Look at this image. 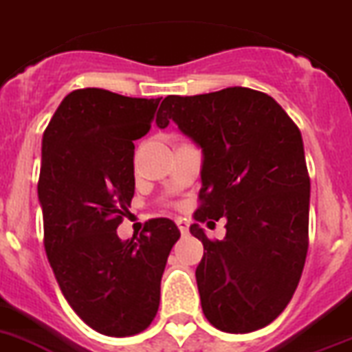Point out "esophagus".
Here are the masks:
<instances>
[{
  "label": "esophagus",
  "mask_w": 352,
  "mask_h": 352,
  "mask_svg": "<svg viewBox=\"0 0 352 352\" xmlns=\"http://www.w3.org/2000/svg\"><path fill=\"white\" fill-rule=\"evenodd\" d=\"M177 227H179V231H181L182 234H188V231H190V223H188V220H184V218H177Z\"/></svg>",
  "instance_id": "esophagus-1"
}]
</instances>
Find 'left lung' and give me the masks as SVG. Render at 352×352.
<instances>
[{"mask_svg":"<svg viewBox=\"0 0 352 352\" xmlns=\"http://www.w3.org/2000/svg\"><path fill=\"white\" fill-rule=\"evenodd\" d=\"M159 129L175 121L202 148L195 220L226 218V238L204 245L202 311L226 333L268 326L288 306L308 254L309 175L299 126L276 100L249 87L166 96Z\"/></svg>","mask_w":352,"mask_h":352,"instance_id":"left-lung-1","label":"left lung"}]
</instances>
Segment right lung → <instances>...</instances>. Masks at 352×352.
<instances>
[{
  "mask_svg": "<svg viewBox=\"0 0 352 352\" xmlns=\"http://www.w3.org/2000/svg\"><path fill=\"white\" fill-rule=\"evenodd\" d=\"M159 102L76 89L43 135L37 195L46 256L71 308L107 336L150 326L181 238L170 218L148 220L140 238L121 241L116 232L134 197V141L150 131Z\"/></svg>",
  "mask_w": 352,
  "mask_h": 352,
  "instance_id": "1",
  "label": "right lung"
}]
</instances>
